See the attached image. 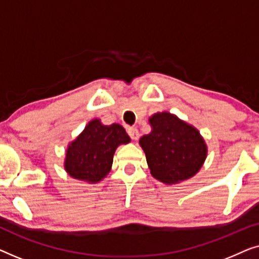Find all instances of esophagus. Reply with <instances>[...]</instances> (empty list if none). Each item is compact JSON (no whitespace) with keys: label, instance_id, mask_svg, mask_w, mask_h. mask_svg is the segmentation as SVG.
I'll return each instance as SVG.
<instances>
[{"label":"esophagus","instance_id":"34e87169","mask_svg":"<svg viewBox=\"0 0 259 259\" xmlns=\"http://www.w3.org/2000/svg\"><path fill=\"white\" fill-rule=\"evenodd\" d=\"M127 133H128V136L132 138L133 140H137L138 138H139V131H138L137 127H130V128L127 130Z\"/></svg>","mask_w":259,"mask_h":259}]
</instances>
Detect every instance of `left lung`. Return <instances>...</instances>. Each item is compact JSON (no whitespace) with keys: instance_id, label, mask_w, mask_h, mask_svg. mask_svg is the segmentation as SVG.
Segmentation results:
<instances>
[{"instance_id":"obj_1","label":"left lung","mask_w":259,"mask_h":259,"mask_svg":"<svg viewBox=\"0 0 259 259\" xmlns=\"http://www.w3.org/2000/svg\"><path fill=\"white\" fill-rule=\"evenodd\" d=\"M150 123L152 132L139 143L152 176L165 184H176L196 175L207 151L199 132L166 112L154 114Z\"/></svg>"}]
</instances>
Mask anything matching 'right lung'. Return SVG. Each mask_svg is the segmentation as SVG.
<instances>
[{"instance_id": "1", "label": "right lung", "mask_w": 259, "mask_h": 259, "mask_svg": "<svg viewBox=\"0 0 259 259\" xmlns=\"http://www.w3.org/2000/svg\"><path fill=\"white\" fill-rule=\"evenodd\" d=\"M130 143V137L119 123L105 126L95 119L69 144L65 168L75 179L97 183L111 171L116 147Z\"/></svg>"}]
</instances>
